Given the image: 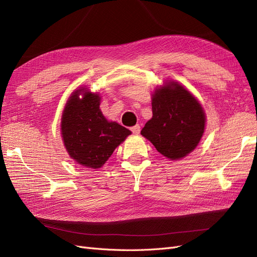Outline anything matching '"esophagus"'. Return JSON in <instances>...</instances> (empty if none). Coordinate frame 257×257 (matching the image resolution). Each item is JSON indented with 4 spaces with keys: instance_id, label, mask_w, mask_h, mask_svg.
Listing matches in <instances>:
<instances>
[{
    "instance_id": "1",
    "label": "esophagus",
    "mask_w": 257,
    "mask_h": 257,
    "mask_svg": "<svg viewBox=\"0 0 257 257\" xmlns=\"http://www.w3.org/2000/svg\"><path fill=\"white\" fill-rule=\"evenodd\" d=\"M131 131L133 132L134 134H139V132H141V126H139V124H136V125H134L131 128Z\"/></svg>"
}]
</instances>
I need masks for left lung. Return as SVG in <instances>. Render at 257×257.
Wrapping results in <instances>:
<instances>
[{
    "label": "left lung",
    "mask_w": 257,
    "mask_h": 257,
    "mask_svg": "<svg viewBox=\"0 0 257 257\" xmlns=\"http://www.w3.org/2000/svg\"><path fill=\"white\" fill-rule=\"evenodd\" d=\"M152 114L141 134L167 159L180 160L199 144L205 131V111L181 84L169 81L155 90Z\"/></svg>",
    "instance_id": "8db88e82"
}]
</instances>
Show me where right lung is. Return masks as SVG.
Instances as JSON below:
<instances>
[{
  "label": "right lung",
  "instance_id": "right-lung-1",
  "mask_svg": "<svg viewBox=\"0 0 257 257\" xmlns=\"http://www.w3.org/2000/svg\"><path fill=\"white\" fill-rule=\"evenodd\" d=\"M82 97H80V95ZM100 97L85 88L76 90L62 114L61 133L69 157L89 168H100L131 131L107 121L99 109Z\"/></svg>",
  "mask_w": 257,
  "mask_h": 257
}]
</instances>
